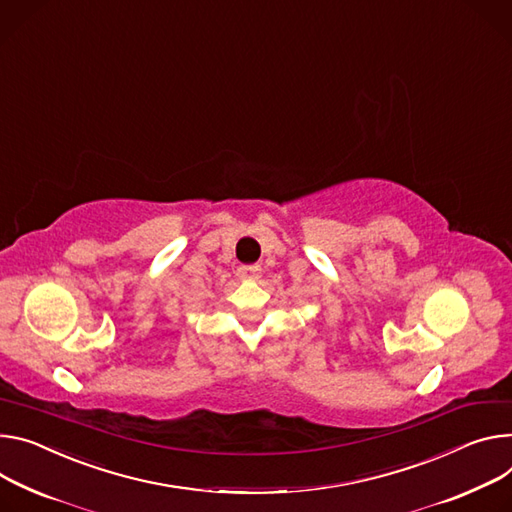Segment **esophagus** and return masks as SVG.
Here are the masks:
<instances>
[{
    "label": "esophagus",
    "instance_id": "1",
    "mask_svg": "<svg viewBox=\"0 0 512 512\" xmlns=\"http://www.w3.org/2000/svg\"><path fill=\"white\" fill-rule=\"evenodd\" d=\"M237 275L245 282H253V280H259V277H261V267L259 265H241L237 269Z\"/></svg>",
    "mask_w": 512,
    "mask_h": 512
}]
</instances>
